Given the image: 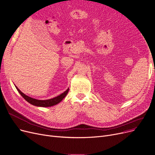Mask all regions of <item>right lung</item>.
I'll list each match as a JSON object with an SVG mask.
<instances>
[{"label":"right lung","mask_w":155,"mask_h":155,"mask_svg":"<svg viewBox=\"0 0 155 155\" xmlns=\"http://www.w3.org/2000/svg\"><path fill=\"white\" fill-rule=\"evenodd\" d=\"M15 87L17 89L18 91H19V93H20V94L25 99V101H27V102L34 106H41V107H51L59 103L62 100L66 97V96L67 95L69 91V88H68L66 91H64L58 96H56L52 99H47V100H39V99H34L32 97H31L28 96L24 94L19 89H18L17 86H15Z\"/></svg>","instance_id":"obj_1"}]
</instances>
